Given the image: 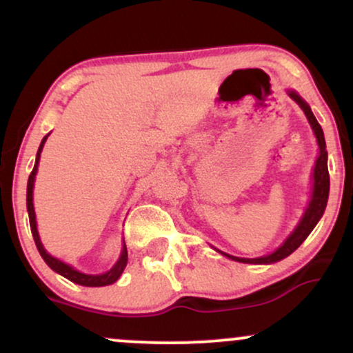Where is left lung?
Masks as SVG:
<instances>
[{"label": "left lung", "mask_w": 353, "mask_h": 353, "mask_svg": "<svg viewBox=\"0 0 353 353\" xmlns=\"http://www.w3.org/2000/svg\"><path fill=\"white\" fill-rule=\"evenodd\" d=\"M289 96L292 98L295 103L301 106V109L305 112L307 119L314 129V134L317 137V143H319V149L320 154L315 161V168H314V192H312V199L309 208H307L305 214H303L301 224L295 228V230L290 234L289 239H287L283 244L279 247L277 250L269 255H264V257H259V259H241V257H234V255H228L229 259L232 261H239V262H244V264H272V262L282 261L285 259L287 255H290L294 252L295 249H299V245L309 237V234L312 232V229L317 225V222L322 217L323 210H325L327 205V199H329V188H330V176H329V168H327V151H325V137H323V131L320 128L319 121L315 119L314 112L310 111L309 104L303 101L297 92L289 91Z\"/></svg>", "instance_id": "left-lung-1"}]
</instances>
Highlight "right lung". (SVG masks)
<instances>
[{
  "mask_svg": "<svg viewBox=\"0 0 353 353\" xmlns=\"http://www.w3.org/2000/svg\"><path fill=\"white\" fill-rule=\"evenodd\" d=\"M48 136L44 137L41 141V144H39V149H38V154H36V163H34V168L33 171L30 174V179H28V192H26V208H28V214H30V225H31V234H33V239H34V244L38 247L39 254H41V257L44 259V262H46L48 265L51 267L54 272H58L63 275V277L70 279L71 282L74 283H79V285H86V287H103V285H109V283H114L117 279L121 277V274H123L125 264H128V249H125V244H123V252H121V257L119 261L116 262V265L112 267L111 270H108L106 274H101V275H88V274H81L78 272L76 269H72L71 265L64 264V262L58 261V259L51 257L50 254L44 250V247L41 244V241H39V236H38V229H36V216H34V208H33V188H34V176H36V171H38V163H39V156H41V151H43V145L46 143Z\"/></svg>",
  "mask_w": 353,
  "mask_h": 353,
  "instance_id": "add662e5",
  "label": "right lung"
}]
</instances>
